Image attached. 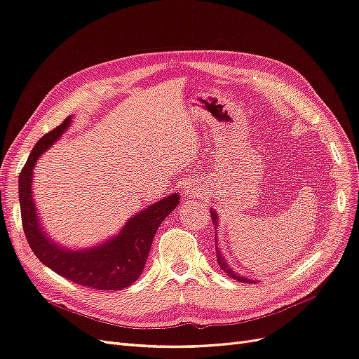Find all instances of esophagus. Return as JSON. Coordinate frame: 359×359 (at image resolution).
Wrapping results in <instances>:
<instances>
[{"instance_id":"esophagus-1","label":"esophagus","mask_w":359,"mask_h":359,"mask_svg":"<svg viewBox=\"0 0 359 359\" xmlns=\"http://www.w3.org/2000/svg\"><path fill=\"white\" fill-rule=\"evenodd\" d=\"M187 193H189V190H187Z\"/></svg>"}]
</instances>
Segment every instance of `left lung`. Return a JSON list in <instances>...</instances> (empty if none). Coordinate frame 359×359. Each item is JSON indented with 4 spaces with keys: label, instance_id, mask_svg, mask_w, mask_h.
I'll list each match as a JSON object with an SVG mask.
<instances>
[{
    "label": "left lung",
    "instance_id": "left-lung-1",
    "mask_svg": "<svg viewBox=\"0 0 359 359\" xmlns=\"http://www.w3.org/2000/svg\"><path fill=\"white\" fill-rule=\"evenodd\" d=\"M211 219H212V222L217 224V219H219V215H217L212 210H211ZM215 253H217V262H219L220 268L224 271V273H226L227 276L235 278V280H238V281H241V283H250V280H247V278H244V277H241V276H236V274L233 273V271H232V268L226 264V260L223 259V256H222V253H220V250L217 248V240H215Z\"/></svg>",
    "mask_w": 359,
    "mask_h": 359
}]
</instances>
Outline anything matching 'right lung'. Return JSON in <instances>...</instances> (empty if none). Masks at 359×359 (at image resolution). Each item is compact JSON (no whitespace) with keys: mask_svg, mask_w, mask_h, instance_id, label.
<instances>
[{"mask_svg":"<svg viewBox=\"0 0 359 359\" xmlns=\"http://www.w3.org/2000/svg\"><path fill=\"white\" fill-rule=\"evenodd\" d=\"M70 121L72 116H67L57 128L39 140L19 175V203L25 238L41 264L73 283L97 290L124 289L142 274L158 226L177 208L180 194H169L137 212L126 223L121 232L99 247L72 252L52 243L41 229L32 202V169L39 157L66 132Z\"/></svg>","mask_w":359,"mask_h":359,"instance_id":"obj_1","label":"right lung"}]
</instances>
